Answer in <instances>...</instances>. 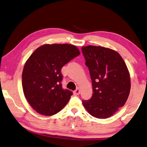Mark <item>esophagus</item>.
Instances as JSON below:
<instances>
[{
	"instance_id": "34e87169",
	"label": "esophagus",
	"mask_w": 147,
	"mask_h": 147,
	"mask_svg": "<svg viewBox=\"0 0 147 147\" xmlns=\"http://www.w3.org/2000/svg\"><path fill=\"white\" fill-rule=\"evenodd\" d=\"M80 89H79V88H77V89H76V90L74 92V95H79V94H80Z\"/></svg>"
}]
</instances>
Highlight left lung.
Masks as SVG:
<instances>
[{
    "label": "left lung",
    "mask_w": 147,
    "mask_h": 147,
    "mask_svg": "<svg viewBox=\"0 0 147 147\" xmlns=\"http://www.w3.org/2000/svg\"><path fill=\"white\" fill-rule=\"evenodd\" d=\"M92 80L91 99L83 105L94 117L104 119L113 116L125 105L131 83L127 67L116 51L101 46L82 47Z\"/></svg>",
    "instance_id": "1"
}]
</instances>
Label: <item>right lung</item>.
I'll return each mask as SVG.
<instances>
[{
	"instance_id": "add662e5",
	"label": "right lung",
	"mask_w": 147,
	"mask_h": 147,
	"mask_svg": "<svg viewBox=\"0 0 147 147\" xmlns=\"http://www.w3.org/2000/svg\"><path fill=\"white\" fill-rule=\"evenodd\" d=\"M80 54L72 44H44L27 60L22 73L23 93L37 113L52 116L68 103L73 93L62 88L61 70Z\"/></svg>"
}]
</instances>
